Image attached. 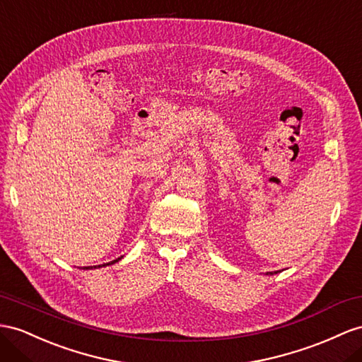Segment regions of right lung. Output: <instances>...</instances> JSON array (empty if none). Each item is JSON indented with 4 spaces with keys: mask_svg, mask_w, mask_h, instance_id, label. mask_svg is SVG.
Returning a JSON list of instances; mask_svg holds the SVG:
<instances>
[{
    "mask_svg": "<svg viewBox=\"0 0 362 362\" xmlns=\"http://www.w3.org/2000/svg\"><path fill=\"white\" fill-rule=\"evenodd\" d=\"M120 258H122V257H119V258H116V260H113V262H111V263H107V264H113V263L119 262V260H120ZM107 264H102V266H107ZM99 267H100V264H99ZM84 269H88V267H84Z\"/></svg>",
    "mask_w": 362,
    "mask_h": 362,
    "instance_id": "right-lung-1",
    "label": "right lung"
}]
</instances>
